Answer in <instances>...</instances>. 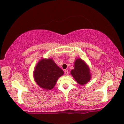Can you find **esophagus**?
I'll return each instance as SVG.
<instances>
[{
    "mask_svg": "<svg viewBox=\"0 0 124 124\" xmlns=\"http://www.w3.org/2000/svg\"><path fill=\"white\" fill-rule=\"evenodd\" d=\"M64 73H65V75H67L68 74V71L67 70H65L64 71Z\"/></svg>",
    "mask_w": 124,
    "mask_h": 124,
    "instance_id": "esophagus-1",
    "label": "esophagus"
}]
</instances>
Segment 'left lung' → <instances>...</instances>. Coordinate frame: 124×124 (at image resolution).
Masks as SVG:
<instances>
[{"mask_svg":"<svg viewBox=\"0 0 124 124\" xmlns=\"http://www.w3.org/2000/svg\"><path fill=\"white\" fill-rule=\"evenodd\" d=\"M71 74L80 85H85L91 80L90 69L86 63L80 58L76 60L75 68L71 71Z\"/></svg>","mask_w":124,"mask_h":124,"instance_id":"1","label":"left lung"}]
</instances>
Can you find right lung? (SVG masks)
I'll list each match as a JSON object with an SVG mask.
<instances>
[{"label":"right lung","mask_w":124,"mask_h":124,"mask_svg":"<svg viewBox=\"0 0 124 124\" xmlns=\"http://www.w3.org/2000/svg\"><path fill=\"white\" fill-rule=\"evenodd\" d=\"M63 74V71L57 66L52 59H42L36 65L33 77L40 87L51 90L58 79Z\"/></svg>","instance_id":"right-lung-1"}]
</instances>
